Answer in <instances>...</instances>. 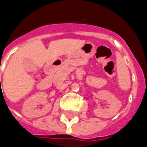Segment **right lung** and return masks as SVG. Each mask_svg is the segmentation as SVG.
Here are the masks:
<instances>
[{
  "label": "right lung",
  "instance_id": "1",
  "mask_svg": "<svg viewBox=\"0 0 147 147\" xmlns=\"http://www.w3.org/2000/svg\"><path fill=\"white\" fill-rule=\"evenodd\" d=\"M0 83H1V79H0Z\"/></svg>",
  "mask_w": 147,
  "mask_h": 147
}]
</instances>
